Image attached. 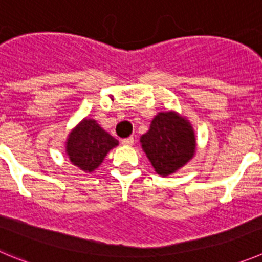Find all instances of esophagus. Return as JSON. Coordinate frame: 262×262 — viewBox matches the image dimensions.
I'll list each match as a JSON object with an SVG mask.
<instances>
[{
	"label": "esophagus",
	"instance_id": "34e87169",
	"mask_svg": "<svg viewBox=\"0 0 262 262\" xmlns=\"http://www.w3.org/2000/svg\"><path fill=\"white\" fill-rule=\"evenodd\" d=\"M121 143L124 146H132L134 143V138H133V137H129V138H124V140L121 141Z\"/></svg>",
	"mask_w": 262,
	"mask_h": 262
}]
</instances>
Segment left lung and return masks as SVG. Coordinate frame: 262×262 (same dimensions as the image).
<instances>
[{
  "label": "left lung",
  "mask_w": 262,
  "mask_h": 262,
  "mask_svg": "<svg viewBox=\"0 0 262 262\" xmlns=\"http://www.w3.org/2000/svg\"><path fill=\"white\" fill-rule=\"evenodd\" d=\"M141 146L155 172L166 178L194 157L195 134L189 120L178 112H159L141 137Z\"/></svg>",
  "instance_id": "1"
}]
</instances>
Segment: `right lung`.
<instances>
[{"mask_svg": "<svg viewBox=\"0 0 262 262\" xmlns=\"http://www.w3.org/2000/svg\"><path fill=\"white\" fill-rule=\"evenodd\" d=\"M119 141L99 125L96 120L84 117L72 129L65 142V151L74 166L84 172H93Z\"/></svg>", "mask_w": 262, "mask_h": 262, "instance_id": "1", "label": "right lung"}]
</instances>
